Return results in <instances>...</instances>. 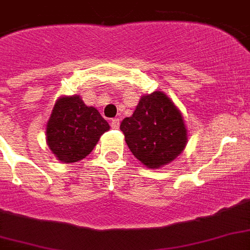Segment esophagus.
Segmentation results:
<instances>
[{"instance_id":"34e87169","label":"esophagus","mask_w":250,"mask_h":250,"mask_svg":"<svg viewBox=\"0 0 250 250\" xmlns=\"http://www.w3.org/2000/svg\"><path fill=\"white\" fill-rule=\"evenodd\" d=\"M119 125H121V121H119L118 118H114V119H111V122H110V125H111V128H114V129L119 128Z\"/></svg>"}]
</instances>
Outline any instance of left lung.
<instances>
[{
	"instance_id": "8db88e82",
	"label": "left lung",
	"mask_w": 250,
	"mask_h": 250,
	"mask_svg": "<svg viewBox=\"0 0 250 250\" xmlns=\"http://www.w3.org/2000/svg\"><path fill=\"white\" fill-rule=\"evenodd\" d=\"M121 131L133 156L150 168L175 160L187 144L182 114L162 92L143 96L135 113L122 121Z\"/></svg>"
}]
</instances>
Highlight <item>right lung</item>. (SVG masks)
<instances>
[{"label":"right lung","instance_id":"add662e5","mask_svg":"<svg viewBox=\"0 0 250 250\" xmlns=\"http://www.w3.org/2000/svg\"><path fill=\"white\" fill-rule=\"evenodd\" d=\"M109 128L97 109L86 106L79 96L62 97L46 125V141L58 160L72 164L85 158Z\"/></svg>","mask_w":250,"mask_h":250}]
</instances>
